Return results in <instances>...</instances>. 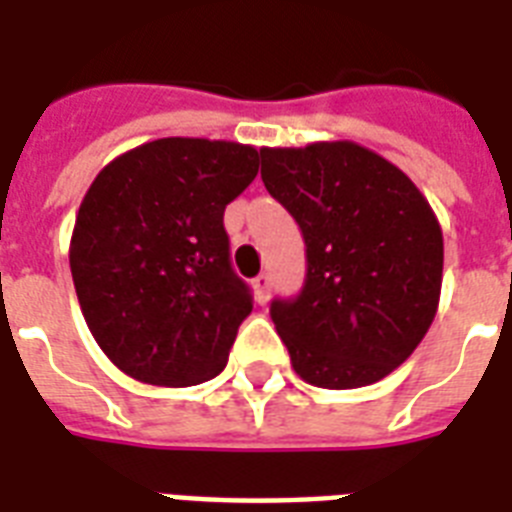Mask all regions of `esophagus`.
Here are the masks:
<instances>
[{"instance_id":"1","label":"esophagus","mask_w":512,"mask_h":512,"mask_svg":"<svg viewBox=\"0 0 512 512\" xmlns=\"http://www.w3.org/2000/svg\"><path fill=\"white\" fill-rule=\"evenodd\" d=\"M252 289H255V300L260 305L268 303V297H271V276L268 273H260L255 281H252Z\"/></svg>"}]
</instances>
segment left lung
Segmentation results:
<instances>
[{"instance_id":"left-lung-1","label":"left lung","mask_w":512,"mask_h":512,"mask_svg":"<svg viewBox=\"0 0 512 512\" xmlns=\"http://www.w3.org/2000/svg\"><path fill=\"white\" fill-rule=\"evenodd\" d=\"M263 183L305 239L303 292L271 319L316 388H364L420 345L438 311L444 233L420 188L369 148H260Z\"/></svg>"}]
</instances>
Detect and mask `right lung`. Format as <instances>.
I'll return each mask as SVG.
<instances>
[{
  "instance_id": "1",
  "label": "right lung",
  "mask_w": 512,
  "mask_h": 512,
  "mask_svg": "<svg viewBox=\"0 0 512 512\" xmlns=\"http://www.w3.org/2000/svg\"><path fill=\"white\" fill-rule=\"evenodd\" d=\"M257 164V148L231 140L162 138L92 180L68 260L84 321L124 374L185 388L223 372L252 313L223 212Z\"/></svg>"
}]
</instances>
